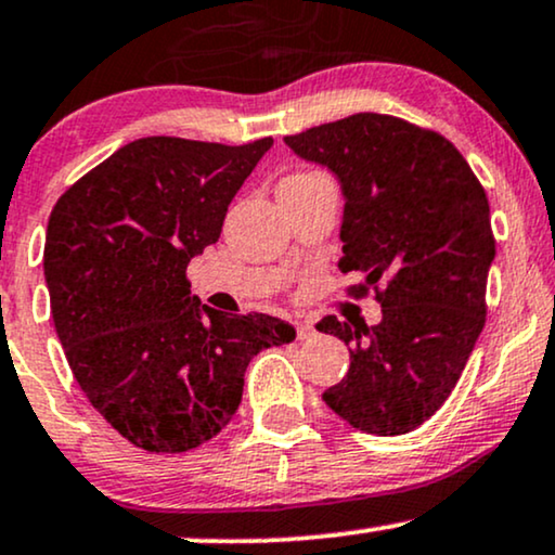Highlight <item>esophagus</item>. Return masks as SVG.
<instances>
[{"label":"esophagus","mask_w":555,"mask_h":555,"mask_svg":"<svg viewBox=\"0 0 555 555\" xmlns=\"http://www.w3.org/2000/svg\"><path fill=\"white\" fill-rule=\"evenodd\" d=\"M314 335V325L310 320H297V338L299 340H307V338H312Z\"/></svg>","instance_id":"1"}]
</instances>
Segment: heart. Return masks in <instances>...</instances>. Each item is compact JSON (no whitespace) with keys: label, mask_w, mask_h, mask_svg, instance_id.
I'll use <instances>...</instances> for the list:
<instances>
[{"label":"heart","mask_w":555,"mask_h":555,"mask_svg":"<svg viewBox=\"0 0 555 555\" xmlns=\"http://www.w3.org/2000/svg\"><path fill=\"white\" fill-rule=\"evenodd\" d=\"M312 171H301V173H294V177H310Z\"/></svg>","instance_id":"1"}]
</instances>
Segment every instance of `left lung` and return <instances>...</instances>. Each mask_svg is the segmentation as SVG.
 <instances>
[{
	"mask_svg": "<svg viewBox=\"0 0 555 555\" xmlns=\"http://www.w3.org/2000/svg\"><path fill=\"white\" fill-rule=\"evenodd\" d=\"M284 143L340 181L343 273L350 297L382 305V322L335 314L320 333L350 346V369L325 389L335 415L369 435H404L451 397L487 322L494 261L489 199L472 166L440 132L359 112Z\"/></svg>",
	"mask_w": 555,
	"mask_h": 555,
	"instance_id": "1",
	"label": "left lung"
}]
</instances>
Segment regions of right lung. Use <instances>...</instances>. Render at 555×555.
Instances as JSON below:
<instances>
[{
	"label": "right lung",
	"instance_id": "obj_1",
	"mask_svg": "<svg viewBox=\"0 0 555 555\" xmlns=\"http://www.w3.org/2000/svg\"><path fill=\"white\" fill-rule=\"evenodd\" d=\"M271 145L140 138L55 202L43 250L55 333L91 406L143 451L215 438L250 359L297 338L271 314L199 307L186 279Z\"/></svg>",
	"mask_w": 555,
	"mask_h": 555
}]
</instances>
